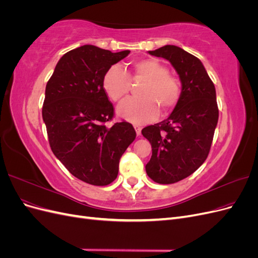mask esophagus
Returning <instances> with one entry per match:
<instances>
[{
    "label": "esophagus",
    "instance_id": "34e87169",
    "mask_svg": "<svg viewBox=\"0 0 258 258\" xmlns=\"http://www.w3.org/2000/svg\"><path fill=\"white\" fill-rule=\"evenodd\" d=\"M135 129H136V132H137V136L141 135V130H142L141 126H138V124H135Z\"/></svg>",
    "mask_w": 258,
    "mask_h": 258
}]
</instances>
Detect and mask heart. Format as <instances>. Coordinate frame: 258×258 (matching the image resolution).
Here are the masks:
<instances>
[{"label":"heart","mask_w":258,"mask_h":258,"mask_svg":"<svg viewBox=\"0 0 258 258\" xmlns=\"http://www.w3.org/2000/svg\"><path fill=\"white\" fill-rule=\"evenodd\" d=\"M131 81H143L139 86L140 97L128 98L118 105L117 113L121 118L134 123L153 120L158 107L168 112L177 104L181 97L179 82L168 73V69L155 59L134 62L127 73L119 66H112L103 77V88L113 101H120L130 90Z\"/></svg>","instance_id":"b5f03b06"}]
</instances>
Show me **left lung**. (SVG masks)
Returning a JSON list of instances; mask_svg holds the SVG:
<instances>
[{"label": "left lung", "mask_w": 258, "mask_h": 258, "mask_svg": "<svg viewBox=\"0 0 258 258\" xmlns=\"http://www.w3.org/2000/svg\"><path fill=\"white\" fill-rule=\"evenodd\" d=\"M148 53L167 59L182 83L181 97L167 119L142 129L152 145L145 170L154 182L172 184L207 159L218 120L216 92L202 62L174 45Z\"/></svg>", "instance_id": "1"}]
</instances>
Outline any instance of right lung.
Instances as JSON below:
<instances>
[{"label":"right lung","instance_id":"right-lung-1","mask_svg":"<svg viewBox=\"0 0 258 258\" xmlns=\"http://www.w3.org/2000/svg\"><path fill=\"white\" fill-rule=\"evenodd\" d=\"M129 53L81 46L61 57L46 85L42 115L51 151L70 173L91 185L114 181L121 155L137 136L127 121L105 124L114 107L103 77Z\"/></svg>","mask_w":258,"mask_h":258}]
</instances>
